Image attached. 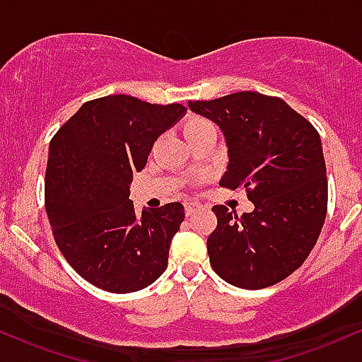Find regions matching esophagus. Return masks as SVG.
Listing matches in <instances>:
<instances>
[{
  "label": "esophagus",
  "instance_id": "esophagus-1",
  "mask_svg": "<svg viewBox=\"0 0 362 362\" xmlns=\"http://www.w3.org/2000/svg\"><path fill=\"white\" fill-rule=\"evenodd\" d=\"M199 208L201 204H197V202H185V214H187V216H192Z\"/></svg>",
  "mask_w": 362,
  "mask_h": 362
}]
</instances>
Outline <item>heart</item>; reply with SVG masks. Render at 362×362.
Listing matches in <instances>:
<instances>
[{
	"mask_svg": "<svg viewBox=\"0 0 362 362\" xmlns=\"http://www.w3.org/2000/svg\"><path fill=\"white\" fill-rule=\"evenodd\" d=\"M211 123L208 120H204V118L201 117H189L187 120L184 122V125H182V132H184V137L189 139L190 136H194V134H197L199 130L206 129V127H209Z\"/></svg>",
	"mask_w": 362,
	"mask_h": 362,
	"instance_id": "1",
	"label": "heart"
}]
</instances>
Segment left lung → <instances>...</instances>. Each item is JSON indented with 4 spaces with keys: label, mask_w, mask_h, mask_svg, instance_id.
<instances>
[{
    "label": "left lung",
    "mask_w": 362,
    "mask_h": 362,
    "mask_svg": "<svg viewBox=\"0 0 362 362\" xmlns=\"http://www.w3.org/2000/svg\"><path fill=\"white\" fill-rule=\"evenodd\" d=\"M216 123L228 148L220 185L245 189L254 204L237 216L213 206L218 225L208 237L214 273L257 291L292 275L315 247L328 204L320 134L284 99L242 90L213 101H189Z\"/></svg>",
    "instance_id": "8db88e82"
}]
</instances>
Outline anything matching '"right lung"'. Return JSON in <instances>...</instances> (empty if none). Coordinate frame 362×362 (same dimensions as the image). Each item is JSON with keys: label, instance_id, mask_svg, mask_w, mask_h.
I'll return each mask as SVG.
<instances>
[{"label": "right lung", "instance_id": "obj_1", "mask_svg": "<svg viewBox=\"0 0 362 362\" xmlns=\"http://www.w3.org/2000/svg\"><path fill=\"white\" fill-rule=\"evenodd\" d=\"M185 111L178 103L151 105L115 94L84 103L51 139L47 220L65 259L94 287L137 292L166 269L184 206L170 202L139 216L130 184L154 141Z\"/></svg>", "mask_w": 362, "mask_h": 362}]
</instances>
